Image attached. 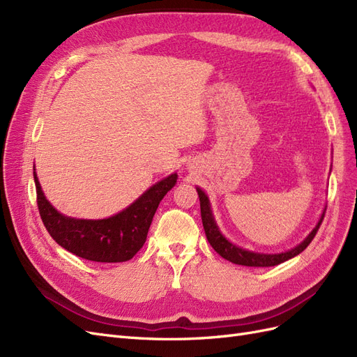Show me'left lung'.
<instances>
[{
    "label": "left lung",
    "instance_id": "obj_1",
    "mask_svg": "<svg viewBox=\"0 0 357 357\" xmlns=\"http://www.w3.org/2000/svg\"><path fill=\"white\" fill-rule=\"evenodd\" d=\"M198 197H199V204H201V219H202V226L205 235H207V240L210 243V245L218 252L222 257H225L226 261H229L232 264L236 265H244V266H274L282 262L289 261V259L295 257L296 255L302 253L308 247V244L314 238L320 225L323 222V218H325V213L321 214V218L319 220V223L316 225V228L310 232V235L307 238L302 241L299 245H296L295 248H291L289 252L284 253H278V255H264V253H255V252H248L244 250L241 247H236L235 244L229 243L228 240L225 238L222 235V232L219 231L218 225L214 222L213 213H211V207H210V201L207 198L205 193L197 188ZM326 211V210H325Z\"/></svg>",
    "mask_w": 357,
    "mask_h": 357
}]
</instances>
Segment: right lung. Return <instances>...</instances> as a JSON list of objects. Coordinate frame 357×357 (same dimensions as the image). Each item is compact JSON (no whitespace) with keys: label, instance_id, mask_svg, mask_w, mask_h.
I'll use <instances>...</instances> for the list:
<instances>
[{"label":"right lung","instance_id":"right-lung-1","mask_svg":"<svg viewBox=\"0 0 357 357\" xmlns=\"http://www.w3.org/2000/svg\"><path fill=\"white\" fill-rule=\"evenodd\" d=\"M37 205L47 232L70 253L93 262H125L143 247L159 202L174 188L177 174L158 181L123 211L101 220L73 219L52 207L34 172Z\"/></svg>","mask_w":357,"mask_h":357}]
</instances>
